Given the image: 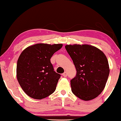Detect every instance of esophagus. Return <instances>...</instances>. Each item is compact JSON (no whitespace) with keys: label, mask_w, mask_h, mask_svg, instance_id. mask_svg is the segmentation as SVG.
<instances>
[{"label":"esophagus","mask_w":121,"mask_h":121,"mask_svg":"<svg viewBox=\"0 0 121 121\" xmlns=\"http://www.w3.org/2000/svg\"><path fill=\"white\" fill-rule=\"evenodd\" d=\"M63 76L64 77H67V72H65L63 74Z\"/></svg>","instance_id":"1"}]
</instances>
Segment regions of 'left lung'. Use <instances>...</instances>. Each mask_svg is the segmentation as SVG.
<instances>
[{
    "mask_svg": "<svg viewBox=\"0 0 121 121\" xmlns=\"http://www.w3.org/2000/svg\"><path fill=\"white\" fill-rule=\"evenodd\" d=\"M75 65L77 74L70 80L72 92L85 101L95 99L105 88L110 69L101 51L88 44L66 45Z\"/></svg>",
    "mask_w": 121,
    "mask_h": 121,
    "instance_id": "1",
    "label": "left lung"
}]
</instances>
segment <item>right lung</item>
I'll return each mask as SVG.
<instances>
[{"label": "right lung", "mask_w": 121, "mask_h": 121, "mask_svg": "<svg viewBox=\"0 0 121 121\" xmlns=\"http://www.w3.org/2000/svg\"><path fill=\"white\" fill-rule=\"evenodd\" d=\"M62 46V44L38 43L29 46L21 53L16 75L20 85L29 96L39 100L55 91L61 75L54 71L50 59Z\"/></svg>", "instance_id": "1"}]
</instances>
